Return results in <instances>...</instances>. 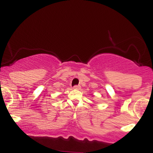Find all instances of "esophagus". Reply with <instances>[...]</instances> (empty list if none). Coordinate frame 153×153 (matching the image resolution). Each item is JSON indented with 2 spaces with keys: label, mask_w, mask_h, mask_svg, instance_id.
Masks as SVG:
<instances>
[{
  "label": "esophagus",
  "mask_w": 153,
  "mask_h": 153,
  "mask_svg": "<svg viewBox=\"0 0 153 153\" xmlns=\"http://www.w3.org/2000/svg\"><path fill=\"white\" fill-rule=\"evenodd\" d=\"M80 88H81L80 85H75V86L73 87V89H75V90H80Z\"/></svg>",
  "instance_id": "esophagus-1"
}]
</instances>
